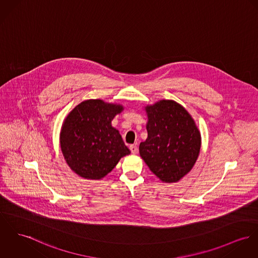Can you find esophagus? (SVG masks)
<instances>
[{
	"mask_svg": "<svg viewBox=\"0 0 258 258\" xmlns=\"http://www.w3.org/2000/svg\"><path fill=\"white\" fill-rule=\"evenodd\" d=\"M129 148H130V151H131L132 154L135 155V154L138 153V147L136 145H131Z\"/></svg>",
	"mask_w": 258,
	"mask_h": 258,
	"instance_id": "obj_1",
	"label": "esophagus"
}]
</instances>
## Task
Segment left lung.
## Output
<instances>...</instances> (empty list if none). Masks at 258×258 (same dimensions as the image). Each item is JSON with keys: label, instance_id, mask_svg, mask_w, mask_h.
<instances>
[{"label": "left lung", "instance_id": "1", "mask_svg": "<svg viewBox=\"0 0 258 258\" xmlns=\"http://www.w3.org/2000/svg\"><path fill=\"white\" fill-rule=\"evenodd\" d=\"M145 110L148 138L139 146L141 158L160 180L177 182L197 161L200 132L187 110L174 100H160Z\"/></svg>", "mask_w": 258, "mask_h": 258}]
</instances>
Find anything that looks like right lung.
Masks as SVG:
<instances>
[{"mask_svg":"<svg viewBox=\"0 0 258 258\" xmlns=\"http://www.w3.org/2000/svg\"><path fill=\"white\" fill-rule=\"evenodd\" d=\"M123 106L101 99L78 104L64 120L60 146L71 169L86 179L98 180L109 173L122 157L130 154L111 121Z\"/></svg>","mask_w":258,"mask_h":258,"instance_id":"obj_1","label":"right lung"}]
</instances>
